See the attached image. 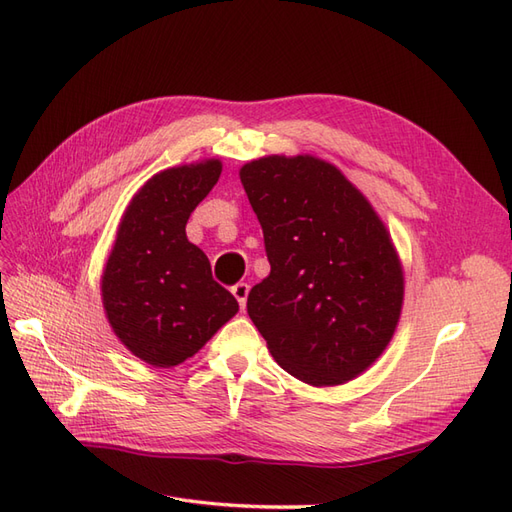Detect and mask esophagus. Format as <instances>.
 Returning <instances> with one entry per match:
<instances>
[{
  "instance_id": "esophagus-1",
  "label": "esophagus",
  "mask_w": 512,
  "mask_h": 512,
  "mask_svg": "<svg viewBox=\"0 0 512 512\" xmlns=\"http://www.w3.org/2000/svg\"><path fill=\"white\" fill-rule=\"evenodd\" d=\"M232 294H235V299L239 301V307L245 309V303H247V294H250V284L245 282H239L232 286Z\"/></svg>"
}]
</instances>
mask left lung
I'll list each match as a JSON object with an SVG mask.
<instances>
[{
    "label": "left lung",
    "mask_w": 512,
    "mask_h": 512,
    "mask_svg": "<svg viewBox=\"0 0 512 512\" xmlns=\"http://www.w3.org/2000/svg\"><path fill=\"white\" fill-rule=\"evenodd\" d=\"M239 175L271 265L247 314L290 376L314 386L356 378L391 342L404 301L389 232L329 162L269 156Z\"/></svg>",
    "instance_id": "1"
}]
</instances>
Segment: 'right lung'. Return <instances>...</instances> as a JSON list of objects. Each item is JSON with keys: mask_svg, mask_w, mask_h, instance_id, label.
Returning <instances> with one entry per match:
<instances>
[{"mask_svg": "<svg viewBox=\"0 0 512 512\" xmlns=\"http://www.w3.org/2000/svg\"><path fill=\"white\" fill-rule=\"evenodd\" d=\"M222 173L220 160L151 177L123 213L102 277L108 322L138 359L173 367L203 348L239 303L213 280L185 224Z\"/></svg>", "mask_w": 512, "mask_h": 512, "instance_id": "obj_1", "label": "right lung"}]
</instances>
